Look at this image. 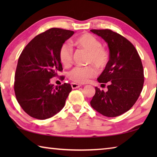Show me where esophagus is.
<instances>
[{"instance_id": "34e87169", "label": "esophagus", "mask_w": 157, "mask_h": 157, "mask_svg": "<svg viewBox=\"0 0 157 157\" xmlns=\"http://www.w3.org/2000/svg\"><path fill=\"white\" fill-rule=\"evenodd\" d=\"M71 87L73 89H75V88H78L79 87H81V85L80 84H75V83H71Z\"/></svg>"}]
</instances>
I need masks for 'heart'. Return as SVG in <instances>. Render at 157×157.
<instances>
[{
  "label": "heart",
  "mask_w": 157,
  "mask_h": 157,
  "mask_svg": "<svg viewBox=\"0 0 157 157\" xmlns=\"http://www.w3.org/2000/svg\"><path fill=\"white\" fill-rule=\"evenodd\" d=\"M74 44L88 52V63H92L98 68H102L109 61V52L105 48L102 46L99 40L90 34H86L79 36L74 40ZM59 58L62 64L65 67L71 65L73 61V49L67 43L63 44L59 51ZM94 67L92 65L87 67H76L69 73V78L71 81L85 84L96 75Z\"/></svg>",
  "instance_id": "obj_1"
}]
</instances>
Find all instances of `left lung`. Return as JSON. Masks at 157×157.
<instances>
[{"label":"left lung","instance_id":"obj_1","mask_svg":"<svg viewBox=\"0 0 157 157\" xmlns=\"http://www.w3.org/2000/svg\"><path fill=\"white\" fill-rule=\"evenodd\" d=\"M107 43L109 60L98 77L99 83H107L108 91L95 87L92 107L101 115L114 117L131 109L144 84V70L138 53L128 40L111 29H91Z\"/></svg>","mask_w":157,"mask_h":157}]
</instances>
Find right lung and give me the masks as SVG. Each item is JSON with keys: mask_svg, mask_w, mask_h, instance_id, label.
<instances>
[{"mask_svg": "<svg viewBox=\"0 0 157 157\" xmlns=\"http://www.w3.org/2000/svg\"><path fill=\"white\" fill-rule=\"evenodd\" d=\"M73 31L51 28L36 36L20 55L15 74L17 101L27 114L38 119L54 116L64 107L72 88L54 86L51 79L63 70L59 51Z\"/></svg>", "mask_w": 157, "mask_h": 157, "instance_id": "add662e5", "label": "right lung"}]
</instances>
